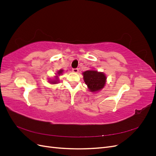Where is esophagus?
Wrapping results in <instances>:
<instances>
[{"label": "esophagus", "instance_id": "34e87169", "mask_svg": "<svg viewBox=\"0 0 156 156\" xmlns=\"http://www.w3.org/2000/svg\"><path fill=\"white\" fill-rule=\"evenodd\" d=\"M72 72L75 73H77L79 72V69H78V68H73V69H72Z\"/></svg>", "mask_w": 156, "mask_h": 156}]
</instances>
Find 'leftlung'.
<instances>
[{
	"mask_svg": "<svg viewBox=\"0 0 156 156\" xmlns=\"http://www.w3.org/2000/svg\"><path fill=\"white\" fill-rule=\"evenodd\" d=\"M83 75L84 83L90 92H98L105 87L107 77L104 73L95 70H87L83 73Z\"/></svg>",
	"mask_w": 156,
	"mask_h": 156,
	"instance_id": "1",
	"label": "left lung"
}]
</instances>
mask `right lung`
I'll list each match as a JSON object with an SVG mask.
<instances>
[{"mask_svg":"<svg viewBox=\"0 0 156 156\" xmlns=\"http://www.w3.org/2000/svg\"><path fill=\"white\" fill-rule=\"evenodd\" d=\"M62 72H63V69H60L59 71H58L57 75H60L61 74H62ZM58 75H57V76L55 77V79L51 80V81H49L50 83H51V84H56V83H58V78H57L58 77Z\"/></svg>","mask_w":156,"mask_h":156,"instance_id":"obj_1","label":"right lung"}]
</instances>
